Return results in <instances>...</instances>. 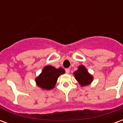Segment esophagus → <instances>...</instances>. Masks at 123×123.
<instances>
[{"label":"esophagus","mask_w":123,"mask_h":123,"mask_svg":"<svg viewBox=\"0 0 123 123\" xmlns=\"http://www.w3.org/2000/svg\"><path fill=\"white\" fill-rule=\"evenodd\" d=\"M65 72H66V73H67V74H68V73L70 72L69 68H66V69H65Z\"/></svg>","instance_id":"esophagus-1"}]
</instances>
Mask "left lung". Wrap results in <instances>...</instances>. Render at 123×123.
Instances as JSON below:
<instances>
[{
  "label": "left lung",
  "mask_w": 123,
  "mask_h": 123,
  "mask_svg": "<svg viewBox=\"0 0 123 123\" xmlns=\"http://www.w3.org/2000/svg\"><path fill=\"white\" fill-rule=\"evenodd\" d=\"M74 74L76 80L82 86L90 84L93 80L92 76L88 73V70L84 66H80L78 67V69L74 72Z\"/></svg>",
  "instance_id": "8db88e82"
}]
</instances>
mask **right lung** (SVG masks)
<instances>
[{
    "label": "right lung",
    "instance_id": "add662e5",
    "mask_svg": "<svg viewBox=\"0 0 123 123\" xmlns=\"http://www.w3.org/2000/svg\"><path fill=\"white\" fill-rule=\"evenodd\" d=\"M64 72V70L62 68H55L52 66H46L35 81L39 87L45 90H51L55 87L58 77Z\"/></svg>",
    "mask_w": 123,
    "mask_h": 123
}]
</instances>
